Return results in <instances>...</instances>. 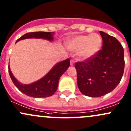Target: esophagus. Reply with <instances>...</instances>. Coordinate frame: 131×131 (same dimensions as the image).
Listing matches in <instances>:
<instances>
[{
    "label": "esophagus",
    "instance_id": "obj_1",
    "mask_svg": "<svg viewBox=\"0 0 131 131\" xmlns=\"http://www.w3.org/2000/svg\"><path fill=\"white\" fill-rule=\"evenodd\" d=\"M74 60H71V61H70V64H71V66H73V65H74Z\"/></svg>",
    "mask_w": 131,
    "mask_h": 131
}]
</instances>
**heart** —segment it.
I'll use <instances>...</instances> for the list:
<instances>
[{
  "instance_id": "obj_1",
  "label": "heart",
  "mask_w": 131,
  "mask_h": 131,
  "mask_svg": "<svg viewBox=\"0 0 131 131\" xmlns=\"http://www.w3.org/2000/svg\"><path fill=\"white\" fill-rule=\"evenodd\" d=\"M102 41L101 37L97 34L78 35L68 41V47L73 51H79L83 58L88 59L98 52Z\"/></svg>"
}]
</instances>
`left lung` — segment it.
Returning <instances> with one entry per match:
<instances>
[{
	"label": "left lung",
	"instance_id": "8db88e82",
	"mask_svg": "<svg viewBox=\"0 0 131 131\" xmlns=\"http://www.w3.org/2000/svg\"><path fill=\"white\" fill-rule=\"evenodd\" d=\"M102 49L95 55L75 63L77 84L84 95L100 97L110 93L118 85L124 70V49L113 36L100 31Z\"/></svg>",
	"mask_w": 131,
	"mask_h": 131
}]
</instances>
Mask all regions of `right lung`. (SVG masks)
I'll use <instances>...</instances> for the list:
<instances>
[{
    "mask_svg": "<svg viewBox=\"0 0 131 131\" xmlns=\"http://www.w3.org/2000/svg\"><path fill=\"white\" fill-rule=\"evenodd\" d=\"M30 38H43L51 41L52 33L46 31L27 33L18 38L16 43L19 40ZM70 64L69 58L58 63L43 78L30 84H22L17 81L13 76L9 66L8 73L14 84L21 93L33 97H47L52 96L57 91L60 78L70 67Z\"/></svg>",
    "mask_w": 131,
    "mask_h": 131,
    "instance_id": "1",
    "label": "right lung"
}]
</instances>
